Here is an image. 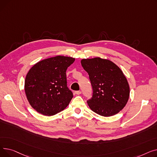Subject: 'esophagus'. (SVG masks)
I'll return each mask as SVG.
<instances>
[{
    "instance_id": "1",
    "label": "esophagus",
    "mask_w": 157,
    "mask_h": 157,
    "mask_svg": "<svg viewBox=\"0 0 157 157\" xmlns=\"http://www.w3.org/2000/svg\"><path fill=\"white\" fill-rule=\"evenodd\" d=\"M81 94V91H76L75 92V94H76V95H80Z\"/></svg>"
}]
</instances>
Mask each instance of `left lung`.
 <instances>
[{
    "instance_id": "8db88e82",
    "label": "left lung",
    "mask_w": 157,
    "mask_h": 157,
    "mask_svg": "<svg viewBox=\"0 0 157 157\" xmlns=\"http://www.w3.org/2000/svg\"><path fill=\"white\" fill-rule=\"evenodd\" d=\"M81 63L93 88V97L87 101L89 108L105 117L118 113L130 95L129 85L122 71L112 61L100 57L82 59Z\"/></svg>"
}]
</instances>
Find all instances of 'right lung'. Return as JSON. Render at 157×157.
<instances>
[{"label":"right lung","mask_w":157,"mask_h":157,"mask_svg":"<svg viewBox=\"0 0 157 157\" xmlns=\"http://www.w3.org/2000/svg\"><path fill=\"white\" fill-rule=\"evenodd\" d=\"M74 61V58L59 55L40 60L30 69L25 92L37 112L49 117L67 108L73 95L67 86L66 71Z\"/></svg>","instance_id":"obj_1"}]
</instances>
